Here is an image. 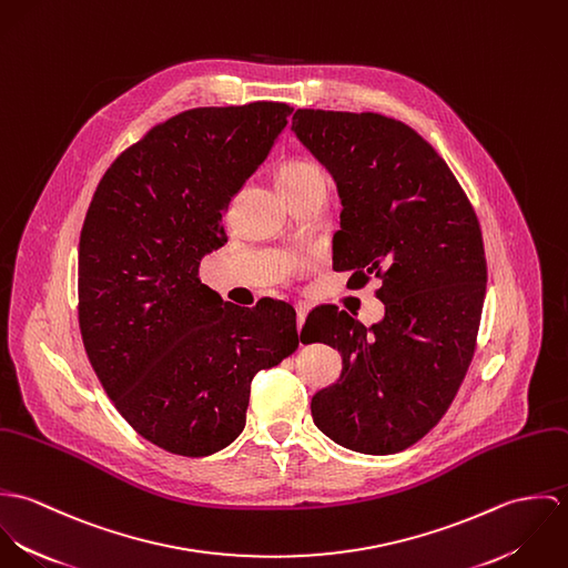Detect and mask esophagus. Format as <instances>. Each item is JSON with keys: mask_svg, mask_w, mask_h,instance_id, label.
Listing matches in <instances>:
<instances>
[{"mask_svg": "<svg viewBox=\"0 0 568 568\" xmlns=\"http://www.w3.org/2000/svg\"><path fill=\"white\" fill-rule=\"evenodd\" d=\"M308 311H311V308H308L306 304H297V306H295V313H297V329H302V325L306 322Z\"/></svg>", "mask_w": 568, "mask_h": 568, "instance_id": "obj_1", "label": "esophagus"}]
</instances>
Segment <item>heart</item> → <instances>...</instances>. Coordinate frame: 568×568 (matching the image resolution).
Segmentation results:
<instances>
[{
  "mask_svg": "<svg viewBox=\"0 0 568 568\" xmlns=\"http://www.w3.org/2000/svg\"><path fill=\"white\" fill-rule=\"evenodd\" d=\"M280 187H291V185H311V183H324L327 185L324 168L308 160H295V162L284 163L277 174Z\"/></svg>",
  "mask_w": 568,
  "mask_h": 568,
  "instance_id": "1",
  "label": "heart"
}]
</instances>
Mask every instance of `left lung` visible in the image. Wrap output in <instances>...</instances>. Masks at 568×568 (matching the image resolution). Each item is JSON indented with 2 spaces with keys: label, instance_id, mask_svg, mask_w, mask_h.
Masks as SVG:
<instances>
[{
  "label": "left lung",
  "instance_id": "8db88e82",
  "mask_svg": "<svg viewBox=\"0 0 568 568\" xmlns=\"http://www.w3.org/2000/svg\"><path fill=\"white\" fill-rule=\"evenodd\" d=\"M291 131L338 187L332 268L349 271L352 288L378 277L385 304L369 327L334 306L308 315L302 332L343 363L313 396V419L343 448L394 455L442 419L473 361L487 282L479 221L446 162L398 120L297 109Z\"/></svg>",
  "mask_w": 568,
  "mask_h": 568
}]
</instances>
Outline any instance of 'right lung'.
Here are the masks:
<instances>
[{"label":"right lung","instance_id":"add662e5","mask_svg":"<svg viewBox=\"0 0 568 568\" xmlns=\"http://www.w3.org/2000/svg\"><path fill=\"white\" fill-rule=\"evenodd\" d=\"M291 106L251 102L179 113L100 179L79 243V322L120 415L183 457L230 446L251 381L300 345L295 311L223 302L199 282L227 243L223 214L288 124Z\"/></svg>","mask_w":568,"mask_h":568}]
</instances>
